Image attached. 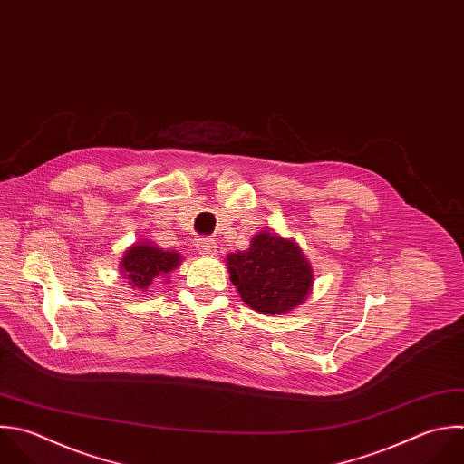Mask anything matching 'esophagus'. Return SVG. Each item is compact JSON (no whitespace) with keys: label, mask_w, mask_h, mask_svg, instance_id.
Returning <instances> with one entry per match:
<instances>
[{"label":"esophagus","mask_w":464,"mask_h":464,"mask_svg":"<svg viewBox=\"0 0 464 464\" xmlns=\"http://www.w3.org/2000/svg\"><path fill=\"white\" fill-rule=\"evenodd\" d=\"M196 248H198V252L203 254V256H214L218 245H216V241H214L212 237H199V239L196 241Z\"/></svg>","instance_id":"34e87169"}]
</instances>
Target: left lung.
<instances>
[{
  "label": "left lung",
  "mask_w": 464,
  "mask_h": 464,
  "mask_svg": "<svg viewBox=\"0 0 464 464\" xmlns=\"http://www.w3.org/2000/svg\"><path fill=\"white\" fill-rule=\"evenodd\" d=\"M228 270L243 301L272 315L303 303L314 277L299 246L268 232L254 236L248 250L230 254Z\"/></svg>",
  "instance_id": "left-lung-1"
}]
</instances>
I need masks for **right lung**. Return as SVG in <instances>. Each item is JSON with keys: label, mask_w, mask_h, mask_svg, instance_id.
Wrapping results in <instances>:
<instances>
[{"label": "right lung", "mask_w": 464, "mask_h": 464, "mask_svg": "<svg viewBox=\"0 0 464 464\" xmlns=\"http://www.w3.org/2000/svg\"><path fill=\"white\" fill-rule=\"evenodd\" d=\"M179 261L181 257L176 252H165L154 245L138 243L127 250L121 261V270L134 288L145 290L156 277L174 270Z\"/></svg>", "instance_id": "right-lung-1"}]
</instances>
